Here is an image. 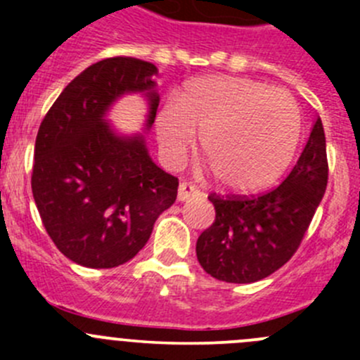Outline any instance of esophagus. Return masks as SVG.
Returning <instances> with one entry per match:
<instances>
[{
    "label": "esophagus",
    "instance_id": "esophagus-1",
    "mask_svg": "<svg viewBox=\"0 0 360 360\" xmlns=\"http://www.w3.org/2000/svg\"><path fill=\"white\" fill-rule=\"evenodd\" d=\"M195 195H198V190L193 186V184L186 183V181L179 184V190H177V200L184 202L190 197H195Z\"/></svg>",
    "mask_w": 360,
    "mask_h": 360
}]
</instances>
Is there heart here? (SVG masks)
Returning a JSON list of instances; mask_svg holds the SVG:
<instances>
[{
	"instance_id": "obj_1",
	"label": "heart",
	"mask_w": 360,
	"mask_h": 360,
	"mask_svg": "<svg viewBox=\"0 0 360 360\" xmlns=\"http://www.w3.org/2000/svg\"><path fill=\"white\" fill-rule=\"evenodd\" d=\"M200 136L203 157L223 186L256 191L274 183L292 162L303 116L289 92L235 76L188 83L174 106L157 112L155 134L170 165L183 162Z\"/></svg>"
}]
</instances>
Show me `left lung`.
Masks as SVG:
<instances>
[{
  "instance_id": "obj_1",
  "label": "left lung",
  "mask_w": 360,
  "mask_h": 360,
  "mask_svg": "<svg viewBox=\"0 0 360 360\" xmlns=\"http://www.w3.org/2000/svg\"><path fill=\"white\" fill-rule=\"evenodd\" d=\"M326 186V136L317 116L284 183L257 197L209 195L216 219L198 237V263L210 277L230 284H250L271 275L300 248Z\"/></svg>"
}]
</instances>
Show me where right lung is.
Returning <instances> with one entry per match:
<instances>
[{"label":"right lung","instance_id":"add662e5","mask_svg":"<svg viewBox=\"0 0 360 360\" xmlns=\"http://www.w3.org/2000/svg\"><path fill=\"white\" fill-rule=\"evenodd\" d=\"M157 72L134 57L99 60L69 83L39 125L32 197L53 244L82 266L132 259L176 202L179 181L151 160L143 134L122 136L106 122L120 97L143 94L150 129L160 103Z\"/></svg>","mask_w":360,"mask_h":360}]
</instances>
